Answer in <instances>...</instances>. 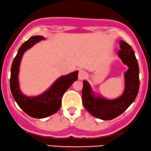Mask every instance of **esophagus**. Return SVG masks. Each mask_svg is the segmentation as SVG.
<instances>
[{
  "mask_svg": "<svg viewBox=\"0 0 151 151\" xmlns=\"http://www.w3.org/2000/svg\"><path fill=\"white\" fill-rule=\"evenodd\" d=\"M87 76V73L85 71V70H81L78 73V79L81 80V81H82V80L85 79V78H86Z\"/></svg>",
  "mask_w": 151,
  "mask_h": 151,
  "instance_id": "34e87169",
  "label": "esophagus"
}]
</instances>
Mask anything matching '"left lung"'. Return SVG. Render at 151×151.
I'll return each mask as SVG.
<instances>
[{"label":"left lung","mask_w":151,"mask_h":151,"mask_svg":"<svg viewBox=\"0 0 151 151\" xmlns=\"http://www.w3.org/2000/svg\"><path fill=\"white\" fill-rule=\"evenodd\" d=\"M120 50L118 56L122 63L128 66L124 73V89L118 97L109 99L101 95H96L87 81H83L82 99L83 106L93 116L104 120L116 118L126 111L137 97L139 89V68L134 52L131 46L120 40Z\"/></svg>","instance_id":"obj_1"}]
</instances>
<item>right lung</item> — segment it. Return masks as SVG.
<instances>
[{"label": "right lung", "instance_id": "1", "mask_svg": "<svg viewBox=\"0 0 151 151\" xmlns=\"http://www.w3.org/2000/svg\"><path fill=\"white\" fill-rule=\"evenodd\" d=\"M42 36L31 37L19 49L11 67L10 90L13 98L22 111L34 118H45L55 114L61 105V98L64 92L78 80V71L76 70L66 76H61L47 90L38 96H27L20 90L19 72L24 52L40 40H45Z\"/></svg>", "mask_w": 151, "mask_h": 151}]
</instances>
